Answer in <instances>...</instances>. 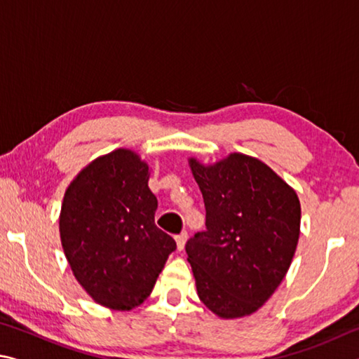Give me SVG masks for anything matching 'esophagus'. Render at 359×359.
Returning a JSON list of instances; mask_svg holds the SVG:
<instances>
[{"label":"esophagus","instance_id":"obj_1","mask_svg":"<svg viewBox=\"0 0 359 359\" xmlns=\"http://www.w3.org/2000/svg\"><path fill=\"white\" fill-rule=\"evenodd\" d=\"M187 239H188V233H187V231H182L180 234L175 236V242H177V248H179V250H184Z\"/></svg>","mask_w":359,"mask_h":359}]
</instances>
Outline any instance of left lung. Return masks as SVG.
Wrapping results in <instances>:
<instances>
[{"mask_svg":"<svg viewBox=\"0 0 359 359\" xmlns=\"http://www.w3.org/2000/svg\"><path fill=\"white\" fill-rule=\"evenodd\" d=\"M203 193L205 231L188 239L198 296L222 318L257 312L287 276L301 226L296 191L257 158L212 166L188 160Z\"/></svg>","mask_w":359,"mask_h":359,"instance_id":"1","label":"left lung"}]
</instances>
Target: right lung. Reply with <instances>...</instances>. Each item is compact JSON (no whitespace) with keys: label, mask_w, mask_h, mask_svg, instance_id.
Segmentation results:
<instances>
[{"label":"right lung","mask_w":359,"mask_h":359,"mask_svg":"<svg viewBox=\"0 0 359 359\" xmlns=\"http://www.w3.org/2000/svg\"><path fill=\"white\" fill-rule=\"evenodd\" d=\"M149 166L128 149L96 158L71 182L60 238L72 274L101 306L131 311L155 287L175 241L155 224Z\"/></svg>","instance_id":"1"}]
</instances>
